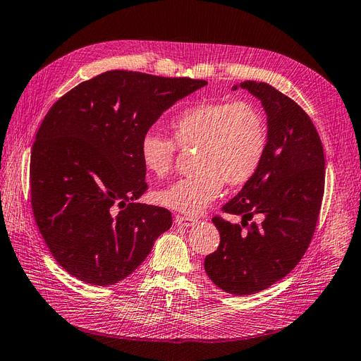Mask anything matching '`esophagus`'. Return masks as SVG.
Instances as JSON below:
<instances>
[{
	"label": "esophagus",
	"instance_id": "obj_1",
	"mask_svg": "<svg viewBox=\"0 0 361 361\" xmlns=\"http://www.w3.org/2000/svg\"><path fill=\"white\" fill-rule=\"evenodd\" d=\"M197 223L195 218H190V216H183V215H177L175 216V224L181 226V227H190Z\"/></svg>",
	"mask_w": 361,
	"mask_h": 361
}]
</instances>
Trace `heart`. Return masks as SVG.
Here are the masks:
<instances>
[{
    "label": "heart",
    "instance_id": "heart-1",
    "mask_svg": "<svg viewBox=\"0 0 361 361\" xmlns=\"http://www.w3.org/2000/svg\"><path fill=\"white\" fill-rule=\"evenodd\" d=\"M181 149L197 147L195 172L157 192L159 204L184 215H200L228 186H243L259 169L269 145L264 111L250 100L200 102L171 120ZM171 137L149 129L140 140V159L157 177L168 173L177 155Z\"/></svg>",
    "mask_w": 361,
    "mask_h": 361
}]
</instances>
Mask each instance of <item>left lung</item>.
I'll return each instance as SVG.
<instances>
[{
    "label": "left lung",
    "mask_w": 361,
    "mask_h": 361,
    "mask_svg": "<svg viewBox=\"0 0 361 361\" xmlns=\"http://www.w3.org/2000/svg\"><path fill=\"white\" fill-rule=\"evenodd\" d=\"M239 85L262 102L269 145L253 178L223 207L243 223L212 219L221 241L204 269L221 290L250 295L281 281L307 252L325 190V155L316 126L293 99L265 82ZM257 213L263 223L248 225Z\"/></svg>",
    "instance_id": "1"
}]
</instances>
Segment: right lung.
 I'll list each match as a JSON object with an SVG mask.
<instances>
[{
	"label": "right lung",
	"instance_id": "obj_1",
	"mask_svg": "<svg viewBox=\"0 0 361 361\" xmlns=\"http://www.w3.org/2000/svg\"><path fill=\"white\" fill-rule=\"evenodd\" d=\"M207 85L113 70L70 90L45 114L30 157L35 221L56 262L91 285L125 279L172 226L147 190L140 140L166 109Z\"/></svg>",
	"mask_w": 361,
	"mask_h": 361
}]
</instances>
